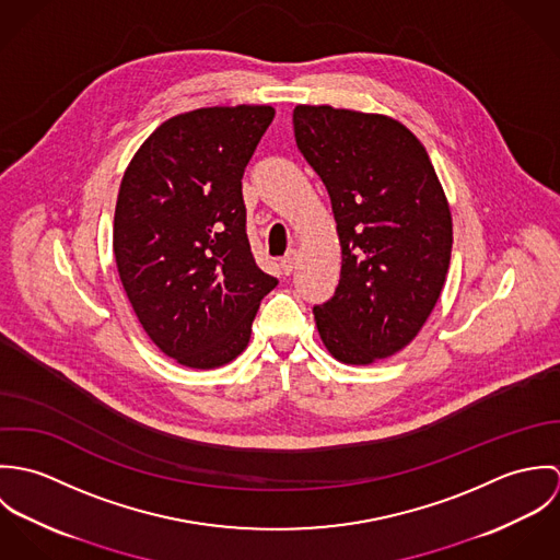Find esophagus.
Here are the masks:
<instances>
[{"instance_id":"1","label":"esophagus","mask_w":560,"mask_h":560,"mask_svg":"<svg viewBox=\"0 0 560 560\" xmlns=\"http://www.w3.org/2000/svg\"><path fill=\"white\" fill-rule=\"evenodd\" d=\"M295 260H298V252L295 249H289L284 256H282V260H280V265H282V271L289 276V273H293V269H295Z\"/></svg>"}]
</instances>
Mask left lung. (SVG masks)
<instances>
[{"instance_id":"left-lung-1","label":"left lung","mask_w":560,"mask_h":560,"mask_svg":"<svg viewBox=\"0 0 560 560\" xmlns=\"http://www.w3.org/2000/svg\"><path fill=\"white\" fill-rule=\"evenodd\" d=\"M293 129L342 249L338 287L313 308L320 340L345 364L395 355L431 315L451 265V209L435 170L388 116L298 105Z\"/></svg>"}]
</instances>
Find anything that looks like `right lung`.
Instances as JSON below:
<instances>
[{
  "label": "right lung",
  "instance_id": "add662e5",
  "mask_svg": "<svg viewBox=\"0 0 560 560\" xmlns=\"http://www.w3.org/2000/svg\"><path fill=\"white\" fill-rule=\"evenodd\" d=\"M273 114L269 105L178 114L122 176L114 215L120 282L144 331L183 366L235 360L278 284L252 256L241 191Z\"/></svg>",
  "mask_w": 560,
  "mask_h": 560
}]
</instances>
